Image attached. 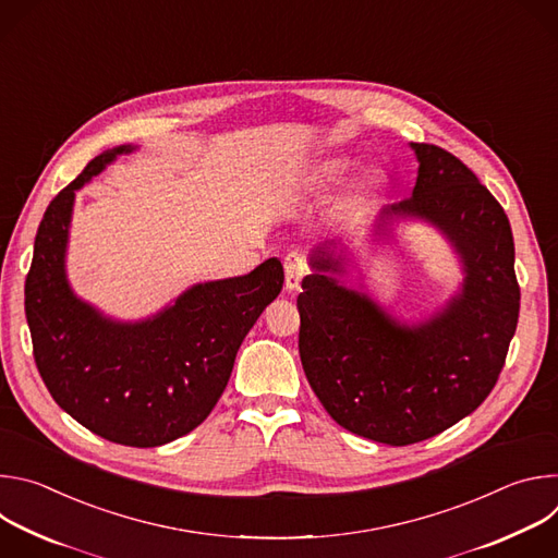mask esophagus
I'll list each match as a JSON object with an SVG mask.
<instances>
[{
	"instance_id": "obj_1",
	"label": "esophagus",
	"mask_w": 558,
	"mask_h": 558,
	"mask_svg": "<svg viewBox=\"0 0 558 558\" xmlns=\"http://www.w3.org/2000/svg\"><path fill=\"white\" fill-rule=\"evenodd\" d=\"M308 271L306 267V258L300 252H291L284 258V287L289 291H295L304 278V274Z\"/></svg>"
}]
</instances>
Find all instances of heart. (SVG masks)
Instances as JSON below:
<instances>
[{"instance_id": "1", "label": "heart", "mask_w": 558, "mask_h": 558, "mask_svg": "<svg viewBox=\"0 0 558 558\" xmlns=\"http://www.w3.org/2000/svg\"><path fill=\"white\" fill-rule=\"evenodd\" d=\"M347 172H349V161H344V158H331V161L323 163L320 170H317L315 181H317V185L331 187V185L340 183Z\"/></svg>"}]
</instances>
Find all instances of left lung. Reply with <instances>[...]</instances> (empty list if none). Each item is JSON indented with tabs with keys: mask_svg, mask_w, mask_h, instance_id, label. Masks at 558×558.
I'll return each mask as SVG.
<instances>
[{
	"mask_svg": "<svg viewBox=\"0 0 558 558\" xmlns=\"http://www.w3.org/2000/svg\"><path fill=\"white\" fill-rule=\"evenodd\" d=\"M413 196L388 205L373 225L422 220L454 250L459 291L426 320L404 323L362 289L347 287L349 252L340 243L311 252L302 280L300 360L327 413L347 430L409 446L450 428L490 395L519 320L514 241L504 207L457 156L411 143Z\"/></svg>",
	"mask_w": 558,
	"mask_h": 558,
	"instance_id": "obj_1",
	"label": "left lung"
}]
</instances>
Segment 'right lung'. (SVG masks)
<instances>
[{
    "label": "right lung",
    "mask_w": 558,
    "mask_h": 558,
    "mask_svg": "<svg viewBox=\"0 0 558 558\" xmlns=\"http://www.w3.org/2000/svg\"><path fill=\"white\" fill-rule=\"evenodd\" d=\"M134 149L99 154L48 205L26 278V320L52 400L108 441L154 448L187 435L211 413L284 271L269 258L247 276L198 282L136 323L114 320L78 298L65 274L74 194Z\"/></svg>",
    "instance_id": "1"
}]
</instances>
